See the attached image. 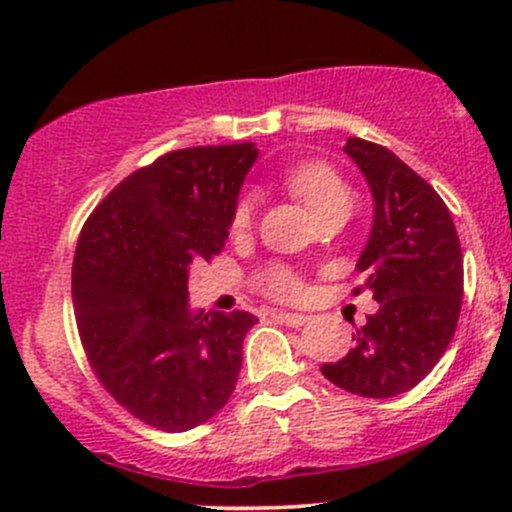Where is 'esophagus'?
<instances>
[{
    "label": "esophagus",
    "mask_w": 512,
    "mask_h": 512,
    "mask_svg": "<svg viewBox=\"0 0 512 512\" xmlns=\"http://www.w3.org/2000/svg\"><path fill=\"white\" fill-rule=\"evenodd\" d=\"M274 317H276V320L286 322V325H289V327H303L305 322L310 320L308 315H303V313H286V310H276Z\"/></svg>",
    "instance_id": "34e87169"
}]
</instances>
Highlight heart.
<instances>
[{
  "instance_id": "b5f03b06",
  "label": "heart",
  "mask_w": 512,
  "mask_h": 512,
  "mask_svg": "<svg viewBox=\"0 0 512 512\" xmlns=\"http://www.w3.org/2000/svg\"><path fill=\"white\" fill-rule=\"evenodd\" d=\"M286 190L298 197L317 219L332 214V211L349 209L351 190L346 187L342 175L332 166L320 161H303L291 166L284 173ZM252 214H255V199L252 195H240L231 211V233L233 236H245L252 226ZM260 284L267 296L279 298V301H293L303 296V284L289 267L272 264L260 276Z\"/></svg>"
}]
</instances>
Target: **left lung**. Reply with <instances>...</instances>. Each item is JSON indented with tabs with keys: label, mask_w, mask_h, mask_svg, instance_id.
Returning <instances> with one entry per match:
<instances>
[{
	"label": "left lung",
	"mask_w": 512,
	"mask_h": 512,
	"mask_svg": "<svg viewBox=\"0 0 512 512\" xmlns=\"http://www.w3.org/2000/svg\"><path fill=\"white\" fill-rule=\"evenodd\" d=\"M344 151L373 192V228L356 269L378 313L356 327L354 349L322 363V375L346 392L385 399L431 373L448 349L462 308L464 269L455 223L428 182L385 146L349 137Z\"/></svg>",
	"instance_id": "8db88e82"
}]
</instances>
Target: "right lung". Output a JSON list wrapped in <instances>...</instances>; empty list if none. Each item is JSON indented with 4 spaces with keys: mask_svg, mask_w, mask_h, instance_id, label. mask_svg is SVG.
<instances>
[{
    "mask_svg": "<svg viewBox=\"0 0 512 512\" xmlns=\"http://www.w3.org/2000/svg\"><path fill=\"white\" fill-rule=\"evenodd\" d=\"M255 144L170 151L93 209L74 252L76 327L91 370L120 407L158 431H190L236 390L245 310L192 313L190 264L226 245Z\"/></svg>",
    "mask_w": 512,
    "mask_h": 512,
    "instance_id": "right-lung-1",
    "label": "right lung"
}]
</instances>
